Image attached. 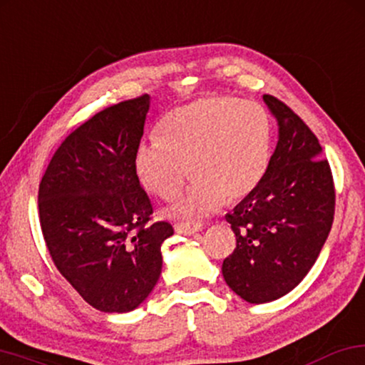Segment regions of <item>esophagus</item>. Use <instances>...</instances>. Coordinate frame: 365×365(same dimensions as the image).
Returning <instances> with one entry per match:
<instances>
[{"label":"esophagus","mask_w":365,"mask_h":365,"mask_svg":"<svg viewBox=\"0 0 365 365\" xmlns=\"http://www.w3.org/2000/svg\"><path fill=\"white\" fill-rule=\"evenodd\" d=\"M202 228V223H197V221H179V223L174 225V230L179 235H192L196 231H200Z\"/></svg>","instance_id":"34e87169"}]
</instances>
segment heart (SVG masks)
I'll use <instances>...</instances> for the list:
<instances>
[{
	"label": "heart",
	"instance_id": "b5f03b06",
	"mask_svg": "<svg viewBox=\"0 0 365 365\" xmlns=\"http://www.w3.org/2000/svg\"><path fill=\"white\" fill-rule=\"evenodd\" d=\"M272 158V120L263 106L228 96H206L174 108L159 125V139L139 142L134 169L142 186L164 201L192 186L173 207L179 217H197L225 200L253 192Z\"/></svg>",
	"mask_w": 365,
	"mask_h": 365
}]
</instances>
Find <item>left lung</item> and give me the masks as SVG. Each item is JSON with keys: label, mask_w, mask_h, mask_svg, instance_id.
<instances>
[{"label": "left lung", "mask_w": 365, "mask_h": 365, "mask_svg": "<svg viewBox=\"0 0 365 365\" xmlns=\"http://www.w3.org/2000/svg\"><path fill=\"white\" fill-rule=\"evenodd\" d=\"M280 125L267 174L226 221L236 235L223 277L250 304L277 300L304 280L332 228L335 186L330 164L309 129L287 103L264 93Z\"/></svg>", "instance_id": "left-lung-1"}]
</instances>
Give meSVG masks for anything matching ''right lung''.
<instances>
[{"label":"right lung","instance_id":"obj_1","mask_svg":"<svg viewBox=\"0 0 365 365\" xmlns=\"http://www.w3.org/2000/svg\"><path fill=\"white\" fill-rule=\"evenodd\" d=\"M149 96L103 108L55 150L38 189L43 240L61 277L101 312L134 310L163 268L171 223L153 220L134 154Z\"/></svg>","mask_w":365,"mask_h":365}]
</instances>
